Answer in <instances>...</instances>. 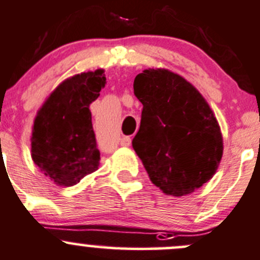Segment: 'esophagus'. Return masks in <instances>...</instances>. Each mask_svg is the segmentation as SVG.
I'll return each mask as SVG.
<instances>
[{"instance_id":"obj_1","label":"esophagus","mask_w":260,"mask_h":260,"mask_svg":"<svg viewBox=\"0 0 260 260\" xmlns=\"http://www.w3.org/2000/svg\"><path fill=\"white\" fill-rule=\"evenodd\" d=\"M120 144H121V146L127 148V146L131 145V138L130 136H124V138L121 139V141H120Z\"/></svg>"}]
</instances>
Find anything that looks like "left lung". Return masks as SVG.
<instances>
[{
	"instance_id": "left-lung-1",
	"label": "left lung",
	"mask_w": 260,
	"mask_h": 260,
	"mask_svg": "<svg viewBox=\"0 0 260 260\" xmlns=\"http://www.w3.org/2000/svg\"><path fill=\"white\" fill-rule=\"evenodd\" d=\"M134 93L143 111L133 148L152 184L178 198L202 188L223 156L220 126L207 100L167 69L136 75Z\"/></svg>"
}]
</instances>
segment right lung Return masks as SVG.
Masks as SVG:
<instances>
[{
    "label": "right lung",
    "mask_w": 260,
    "mask_h": 260,
    "mask_svg": "<svg viewBox=\"0 0 260 260\" xmlns=\"http://www.w3.org/2000/svg\"><path fill=\"white\" fill-rule=\"evenodd\" d=\"M103 69L63 80L35 117L31 156L40 171L58 186H74L100 165L90 104L100 96Z\"/></svg>",
    "instance_id": "add662e5"
}]
</instances>
